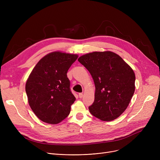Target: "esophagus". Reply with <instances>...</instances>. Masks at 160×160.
<instances>
[{"label": "esophagus", "mask_w": 160, "mask_h": 160, "mask_svg": "<svg viewBox=\"0 0 160 160\" xmlns=\"http://www.w3.org/2000/svg\"><path fill=\"white\" fill-rule=\"evenodd\" d=\"M78 96H79V98H82V97H83V93H79L78 94Z\"/></svg>", "instance_id": "34e87169"}]
</instances>
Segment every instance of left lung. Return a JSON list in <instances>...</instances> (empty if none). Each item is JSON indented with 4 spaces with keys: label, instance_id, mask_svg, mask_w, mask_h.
<instances>
[{
    "label": "left lung",
    "instance_id": "8db88e82",
    "mask_svg": "<svg viewBox=\"0 0 160 160\" xmlns=\"http://www.w3.org/2000/svg\"><path fill=\"white\" fill-rule=\"evenodd\" d=\"M78 62L90 72L95 86L90 113L103 121L119 117L127 108L135 91L136 77L130 66L111 51L81 56Z\"/></svg>",
    "mask_w": 160,
    "mask_h": 160
}]
</instances>
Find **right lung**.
<instances>
[{"mask_svg":"<svg viewBox=\"0 0 160 160\" xmlns=\"http://www.w3.org/2000/svg\"><path fill=\"white\" fill-rule=\"evenodd\" d=\"M77 54L50 52L38 62L27 80L28 104L35 115L46 123L56 124L68 116L75 97L67 73Z\"/></svg>","mask_w":160,"mask_h":160,"instance_id":"1","label":"right lung"}]
</instances>
